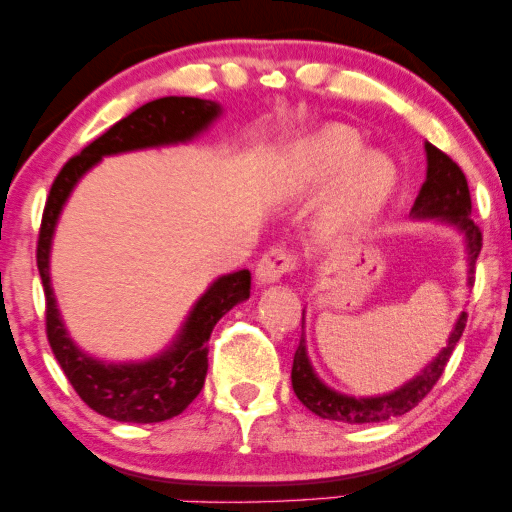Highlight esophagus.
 Masks as SVG:
<instances>
[{
    "mask_svg": "<svg viewBox=\"0 0 512 512\" xmlns=\"http://www.w3.org/2000/svg\"><path fill=\"white\" fill-rule=\"evenodd\" d=\"M296 264H298L296 252L286 248H272L264 252L262 260L257 262V279H260L262 284H274V281H279L284 274L293 272Z\"/></svg>",
    "mask_w": 512,
    "mask_h": 512,
    "instance_id": "1",
    "label": "esophagus"
}]
</instances>
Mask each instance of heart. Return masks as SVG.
I'll list each match as a JSON object with an SVG mask.
<instances>
[{"instance_id": "1", "label": "heart", "mask_w": 512, "mask_h": 512, "mask_svg": "<svg viewBox=\"0 0 512 512\" xmlns=\"http://www.w3.org/2000/svg\"><path fill=\"white\" fill-rule=\"evenodd\" d=\"M354 129L332 125L310 134L291 151L293 178L305 190L337 181L325 219L332 228H358L383 209L395 187V166L378 151H363Z\"/></svg>"}]
</instances>
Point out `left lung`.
<instances>
[{
  "label": "left lung",
  "instance_id": "left-lung-1",
  "mask_svg": "<svg viewBox=\"0 0 512 512\" xmlns=\"http://www.w3.org/2000/svg\"><path fill=\"white\" fill-rule=\"evenodd\" d=\"M426 158H428V173L426 182L421 185L419 197H416L411 214L416 219H436L443 223H450L467 240V260H469V284L474 279V264L481 252V231L472 219V197H469L467 178H464L462 168L448 154L436 149L433 144L426 142ZM464 325H467V313L460 315L455 330L450 332L448 346L433 358L428 366L402 385L399 390L390 392L383 397H349L339 395L322 383L313 373L308 354H305V339L301 337L296 356H293L291 368V383L293 392L313 414L322 416L330 421H342V424H378V421L395 419V416L407 414L424 399L433 385L438 383L443 375L445 366H448L452 351H455L457 342H460Z\"/></svg>",
  "mask_w": 512,
  "mask_h": 512
}]
</instances>
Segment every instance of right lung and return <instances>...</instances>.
Listing matches in <instances>:
<instances>
[{"instance_id":"right-lung-1","label":"right lung","mask_w":512,"mask_h":512,"mask_svg":"<svg viewBox=\"0 0 512 512\" xmlns=\"http://www.w3.org/2000/svg\"><path fill=\"white\" fill-rule=\"evenodd\" d=\"M219 113V103L202 101V98L168 96L146 103L115 122L96 142L84 146L81 154L69 158L50 187L43 221H40L38 250H35L45 289V332H48L52 354L60 361L76 395L108 419L156 424V421L173 419L187 409V404L202 392L204 378H207L211 330L233 305L250 298V272L240 269V272L216 279L192 308L178 339L161 356L144 363H120V366L103 363L86 356L69 339L62 317L57 313L50 286V243L57 219L81 175L96 166L103 156L146 149V146L187 142L207 129Z\"/></svg>"}]
</instances>
